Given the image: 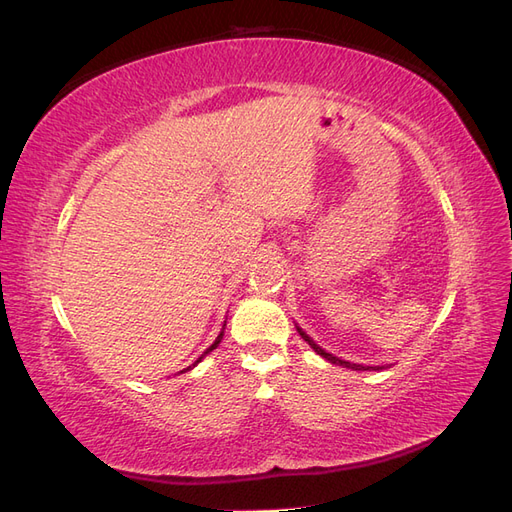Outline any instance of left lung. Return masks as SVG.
<instances>
[{
    "mask_svg": "<svg viewBox=\"0 0 512 512\" xmlns=\"http://www.w3.org/2000/svg\"><path fill=\"white\" fill-rule=\"evenodd\" d=\"M297 331H299V335L305 339V342L309 344V346H312L320 356H322V359H327L329 363H333V365H342V367H348V369H354V371H367V369H384V367H369V365H356V363H348V361H342V359H337V356H333V354H329L327 350H322L316 342H314V339L312 337H309L305 331H301L299 327H297Z\"/></svg>",
    "mask_w": 512,
    "mask_h": 512,
    "instance_id": "obj_1",
    "label": "left lung"
}]
</instances>
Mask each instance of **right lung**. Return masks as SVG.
Returning <instances> with one entry per match:
<instances>
[{
  "mask_svg": "<svg viewBox=\"0 0 512 512\" xmlns=\"http://www.w3.org/2000/svg\"><path fill=\"white\" fill-rule=\"evenodd\" d=\"M224 327H226V324H224ZM222 337H224V329H222V333H220V335H218V339H215V342H213V344H211V346H209V348H207V350H205V352H203V356H205V354H209V352H211V350H215V348H218V344H220V342H222ZM203 356H200V359H203ZM200 359H198V361H196V363H200ZM196 363H192V365H190V367H188V369H192V367H194V365H196ZM188 369H183V371H188Z\"/></svg>",
  "mask_w": 512,
  "mask_h": 512,
  "instance_id": "right-lung-1",
  "label": "right lung"
}]
</instances>
